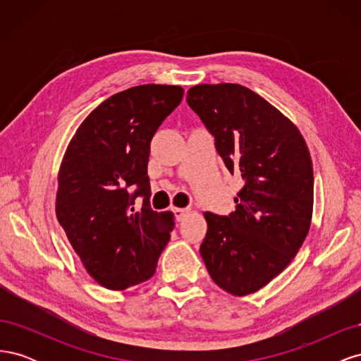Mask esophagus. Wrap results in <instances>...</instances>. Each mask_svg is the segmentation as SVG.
<instances>
[{
  "mask_svg": "<svg viewBox=\"0 0 361 361\" xmlns=\"http://www.w3.org/2000/svg\"><path fill=\"white\" fill-rule=\"evenodd\" d=\"M173 212H174V216H176V220L182 221L183 218L190 214V209L188 207H174Z\"/></svg>",
  "mask_w": 361,
  "mask_h": 361,
  "instance_id": "obj_1",
  "label": "esophagus"
}]
</instances>
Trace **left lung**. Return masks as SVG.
Returning a JSON list of instances; mask_svg holds the SVG:
<instances>
[{"label": "left lung", "instance_id": "8db88e82", "mask_svg": "<svg viewBox=\"0 0 361 361\" xmlns=\"http://www.w3.org/2000/svg\"><path fill=\"white\" fill-rule=\"evenodd\" d=\"M187 102L215 137L216 152L244 179L228 216L204 212L200 255L215 285L245 297L298 253L313 214V166L300 129L244 85L199 84Z\"/></svg>", "mask_w": 361, "mask_h": 361}]
</instances>
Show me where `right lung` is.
I'll return each instance as SVG.
<instances>
[{
  "label": "right lung",
  "mask_w": 361,
  "mask_h": 361,
  "mask_svg": "<svg viewBox=\"0 0 361 361\" xmlns=\"http://www.w3.org/2000/svg\"><path fill=\"white\" fill-rule=\"evenodd\" d=\"M183 96L145 84L113 94L84 118L59 170L56 215L87 272L123 290L155 274L174 216L150 209V141ZM135 188L136 192L132 190ZM138 195L144 204L133 206Z\"/></svg>",
  "instance_id": "add662e5"
}]
</instances>
